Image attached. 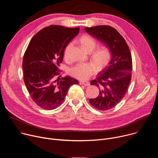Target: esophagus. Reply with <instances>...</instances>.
<instances>
[{"mask_svg":"<svg viewBox=\"0 0 158 158\" xmlns=\"http://www.w3.org/2000/svg\"><path fill=\"white\" fill-rule=\"evenodd\" d=\"M79 84L81 85H84L85 86H88L90 85V82L88 81H80Z\"/></svg>","mask_w":158,"mask_h":158,"instance_id":"34e87169","label":"esophagus"}]
</instances>
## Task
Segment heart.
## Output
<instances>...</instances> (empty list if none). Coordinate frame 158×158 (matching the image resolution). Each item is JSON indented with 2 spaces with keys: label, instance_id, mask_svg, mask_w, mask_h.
I'll return each mask as SVG.
<instances>
[{
  "label": "heart",
  "instance_id": "1",
  "mask_svg": "<svg viewBox=\"0 0 158 158\" xmlns=\"http://www.w3.org/2000/svg\"><path fill=\"white\" fill-rule=\"evenodd\" d=\"M80 42L83 48L89 52L91 53V58L98 68H102L110 60L112 52L110 48L103 46L97 48V41L91 35H84L80 39ZM71 47V44L67 45L64 49V56L65 59H69V51ZM96 71V66L93 62H79L69 69V74L73 77L79 80H86L93 76Z\"/></svg>",
  "mask_w": 158,
  "mask_h": 158
}]
</instances>
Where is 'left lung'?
Segmentation results:
<instances>
[{
    "instance_id": "obj_1",
    "label": "left lung",
    "mask_w": 158,
    "mask_h": 158,
    "mask_svg": "<svg viewBox=\"0 0 158 158\" xmlns=\"http://www.w3.org/2000/svg\"><path fill=\"white\" fill-rule=\"evenodd\" d=\"M85 31L104 42L110 48L112 59L105 68L91 81L99 88V94L89 102L99 110H107L116 106L124 97L132 76L131 54L124 37L109 26L85 27Z\"/></svg>"
}]
</instances>
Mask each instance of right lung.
<instances>
[{
    "mask_svg": "<svg viewBox=\"0 0 158 158\" xmlns=\"http://www.w3.org/2000/svg\"><path fill=\"white\" fill-rule=\"evenodd\" d=\"M79 32V27L51 25L39 31L28 45L22 61L24 81L33 101L44 109L59 107L69 87L79 84L70 76L59 77L64 49Z\"/></svg>",
    "mask_w": 158,
    "mask_h": 158,
    "instance_id": "right-lung-1",
    "label": "right lung"
}]
</instances>
